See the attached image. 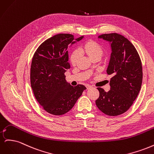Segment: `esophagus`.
Listing matches in <instances>:
<instances>
[{"instance_id":"1","label":"esophagus","mask_w":154,"mask_h":154,"mask_svg":"<svg viewBox=\"0 0 154 154\" xmlns=\"http://www.w3.org/2000/svg\"><path fill=\"white\" fill-rule=\"evenodd\" d=\"M92 87L91 85H87V89H90V88H92Z\"/></svg>"}]
</instances>
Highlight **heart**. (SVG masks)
Wrapping results in <instances>:
<instances>
[{"instance_id": "obj_1", "label": "heart", "mask_w": 154, "mask_h": 154, "mask_svg": "<svg viewBox=\"0 0 154 154\" xmlns=\"http://www.w3.org/2000/svg\"><path fill=\"white\" fill-rule=\"evenodd\" d=\"M86 54L91 59L94 57H100L103 54L101 46L94 41H88L79 50H74L71 54L70 60L72 65H76L81 57V54Z\"/></svg>"}]
</instances>
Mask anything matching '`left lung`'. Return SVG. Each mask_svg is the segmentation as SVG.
<instances>
[{"mask_svg": "<svg viewBox=\"0 0 154 154\" xmlns=\"http://www.w3.org/2000/svg\"><path fill=\"white\" fill-rule=\"evenodd\" d=\"M97 38L108 42L110 58L106 69L112 74L110 91L98 87L99 98L96 104L102 112L115 116L125 112L133 103L141 90L143 69L140 57L133 44L125 36L117 34H103Z\"/></svg>", "mask_w": 154, "mask_h": 154, "instance_id": "1", "label": "left lung"}]
</instances>
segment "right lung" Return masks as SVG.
Instances as JSON below:
<instances>
[{"mask_svg":"<svg viewBox=\"0 0 154 154\" xmlns=\"http://www.w3.org/2000/svg\"><path fill=\"white\" fill-rule=\"evenodd\" d=\"M70 34H58L46 40L32 58L31 85L37 101L49 114L60 116L71 110L86 87L72 86L65 72L71 67L68 48L82 40Z\"/></svg>","mask_w":154,"mask_h":154,"instance_id":"add662e5","label":"right lung"}]
</instances>
